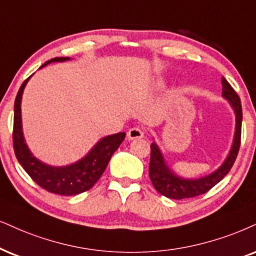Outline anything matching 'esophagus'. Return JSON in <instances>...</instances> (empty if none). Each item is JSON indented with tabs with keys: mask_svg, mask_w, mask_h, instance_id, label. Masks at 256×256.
<instances>
[{
	"mask_svg": "<svg viewBox=\"0 0 256 256\" xmlns=\"http://www.w3.org/2000/svg\"><path fill=\"white\" fill-rule=\"evenodd\" d=\"M127 136L129 140H136V138H142L144 136V132L141 128L138 127H134L130 128L128 130Z\"/></svg>",
	"mask_w": 256,
	"mask_h": 256,
	"instance_id": "esophagus-1",
	"label": "esophagus"
}]
</instances>
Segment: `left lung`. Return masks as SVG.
I'll return each instance as SVG.
<instances>
[{"label":"left lung","mask_w":256,"mask_h":256,"mask_svg":"<svg viewBox=\"0 0 256 256\" xmlns=\"http://www.w3.org/2000/svg\"><path fill=\"white\" fill-rule=\"evenodd\" d=\"M223 90L222 94L224 98L229 100L234 109L236 115V130L232 142V150L226 162L218 170L211 174L203 176L200 179H184L182 176L174 174L170 167L166 165L159 147L156 142L150 144V178L156 190L160 194L165 196L172 200H184L196 196L203 194L212 188L217 182L222 180L228 174L232 165H234L236 156L238 154L240 144H241V126H242V106L241 100L238 94L232 89V85L226 82V78H222Z\"/></svg>","instance_id":"8db88e82"}]
</instances>
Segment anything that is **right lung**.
Wrapping results in <instances>:
<instances>
[{"label": "right lung", "mask_w": 256, "mask_h": 256, "mask_svg": "<svg viewBox=\"0 0 256 256\" xmlns=\"http://www.w3.org/2000/svg\"><path fill=\"white\" fill-rule=\"evenodd\" d=\"M70 58H53L46 62L41 68L53 62H65ZM30 78L22 83L18 91L14 103V127H12V146L15 156L28 176L40 188L51 194L62 196H74L90 190L103 174L108 166L110 158L118 150L124 140L126 133H118L103 138L96 144L86 156L72 165L53 167L41 162L32 156L24 142L21 124V98L24 86Z\"/></svg>", "instance_id": "right-lung-1"}]
</instances>
